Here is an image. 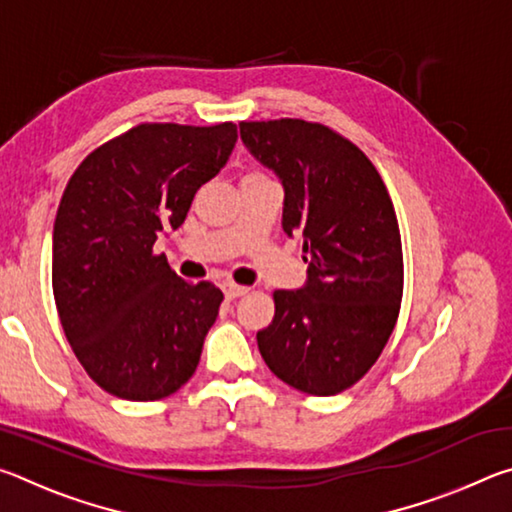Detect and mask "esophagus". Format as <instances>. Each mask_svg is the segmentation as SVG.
<instances>
[{"label": "esophagus", "mask_w": 512, "mask_h": 512, "mask_svg": "<svg viewBox=\"0 0 512 512\" xmlns=\"http://www.w3.org/2000/svg\"><path fill=\"white\" fill-rule=\"evenodd\" d=\"M221 289H223L225 298H228V300H235V298L246 296V293H248V287H241V284H235V282H223Z\"/></svg>", "instance_id": "1"}]
</instances>
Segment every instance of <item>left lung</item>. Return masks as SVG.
Masks as SVG:
<instances>
[{
    "label": "left lung",
    "instance_id": "8db88e82",
    "mask_svg": "<svg viewBox=\"0 0 512 512\" xmlns=\"http://www.w3.org/2000/svg\"><path fill=\"white\" fill-rule=\"evenodd\" d=\"M241 142L284 187L282 228L302 239L307 282L273 293L257 332L266 366L307 395H336L366 375L402 302V241L393 201L366 153L305 119L241 121Z\"/></svg>",
    "mask_w": 512,
    "mask_h": 512
}]
</instances>
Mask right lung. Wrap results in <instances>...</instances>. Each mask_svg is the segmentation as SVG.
I'll use <instances>...</instances> for the list:
<instances>
[{
	"label": "right lung",
	"instance_id": "add662e5",
	"mask_svg": "<svg viewBox=\"0 0 512 512\" xmlns=\"http://www.w3.org/2000/svg\"><path fill=\"white\" fill-rule=\"evenodd\" d=\"M237 142L216 126L140 124L85 158L60 198L51 284L60 325L97 384L131 402L176 393L196 372L221 289L187 284L155 255Z\"/></svg>",
	"mask_w": 512,
	"mask_h": 512
}]
</instances>
